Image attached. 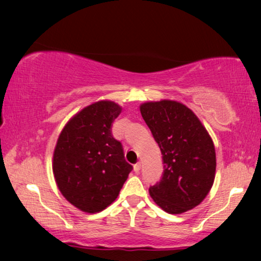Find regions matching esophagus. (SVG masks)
<instances>
[{
    "label": "esophagus",
    "mask_w": 261,
    "mask_h": 261,
    "mask_svg": "<svg viewBox=\"0 0 261 261\" xmlns=\"http://www.w3.org/2000/svg\"><path fill=\"white\" fill-rule=\"evenodd\" d=\"M140 169H141V164L140 163H137L134 165V172L135 173H139V171H140Z\"/></svg>",
    "instance_id": "1"
}]
</instances>
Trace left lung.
Segmentation results:
<instances>
[{
    "label": "left lung",
    "mask_w": 261,
    "mask_h": 261,
    "mask_svg": "<svg viewBox=\"0 0 261 261\" xmlns=\"http://www.w3.org/2000/svg\"><path fill=\"white\" fill-rule=\"evenodd\" d=\"M163 155L162 179L149 195L164 212L181 214L198 205L215 179L216 154L204 126L183 103L163 99L140 106Z\"/></svg>",
    "instance_id": "obj_1"
}]
</instances>
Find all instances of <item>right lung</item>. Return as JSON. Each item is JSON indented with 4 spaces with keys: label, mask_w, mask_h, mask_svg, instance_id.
I'll list each match as a JSON object with an SVG mask.
<instances>
[{
    "label": "right lung",
    "mask_w": 261,
    "mask_h": 261,
    "mask_svg": "<svg viewBox=\"0 0 261 261\" xmlns=\"http://www.w3.org/2000/svg\"><path fill=\"white\" fill-rule=\"evenodd\" d=\"M121 110L112 101L92 103L66 123L57 141L52 164L56 183L82 212L98 213L112 204L133 170L122 144L112 134Z\"/></svg>",
    "instance_id": "obj_1"
}]
</instances>
